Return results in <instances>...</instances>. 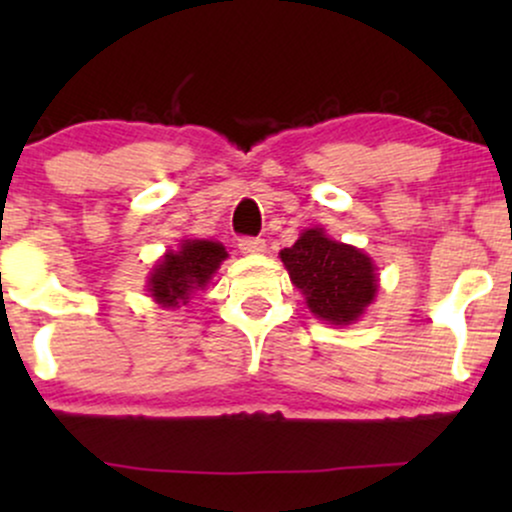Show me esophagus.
I'll return each mask as SVG.
<instances>
[{
	"instance_id": "obj_1",
	"label": "esophagus",
	"mask_w": 512,
	"mask_h": 512,
	"mask_svg": "<svg viewBox=\"0 0 512 512\" xmlns=\"http://www.w3.org/2000/svg\"><path fill=\"white\" fill-rule=\"evenodd\" d=\"M238 248L243 255H262L267 245H264L262 238H240Z\"/></svg>"
}]
</instances>
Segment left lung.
I'll return each instance as SVG.
<instances>
[{
	"label": "left lung",
	"instance_id": "8db88e82",
	"mask_svg": "<svg viewBox=\"0 0 512 512\" xmlns=\"http://www.w3.org/2000/svg\"><path fill=\"white\" fill-rule=\"evenodd\" d=\"M296 289L317 320L351 325L378 293V267L363 250L337 243L325 228H308L301 238L279 252Z\"/></svg>",
	"mask_w": 512,
	"mask_h": 512
}]
</instances>
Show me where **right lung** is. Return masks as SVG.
Segmentation results:
<instances>
[{"instance_id":"obj_1","label":"right lung","mask_w":512,"mask_h":512,"mask_svg":"<svg viewBox=\"0 0 512 512\" xmlns=\"http://www.w3.org/2000/svg\"><path fill=\"white\" fill-rule=\"evenodd\" d=\"M228 252L216 240H182L154 264L149 293L161 308H180L197 289H204Z\"/></svg>"}]
</instances>
